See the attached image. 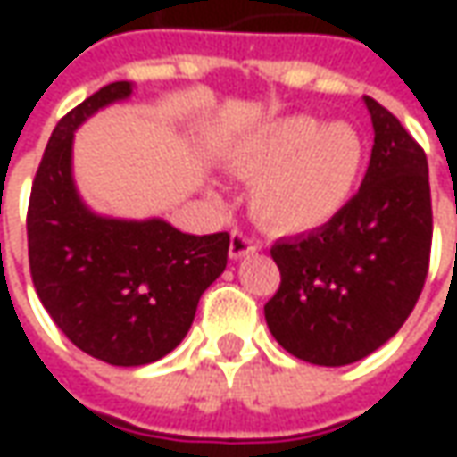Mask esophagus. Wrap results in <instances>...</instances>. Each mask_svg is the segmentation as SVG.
Masks as SVG:
<instances>
[{
    "mask_svg": "<svg viewBox=\"0 0 457 457\" xmlns=\"http://www.w3.org/2000/svg\"><path fill=\"white\" fill-rule=\"evenodd\" d=\"M256 249H259V244H256L254 238H249L246 234H241V231H234V234H231V244H228V256H231V259H241V256L254 254Z\"/></svg>",
    "mask_w": 457,
    "mask_h": 457,
    "instance_id": "34e87169",
    "label": "esophagus"
}]
</instances>
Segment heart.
I'll use <instances>...</instances> for the list:
<instances>
[{
  "label": "heart",
  "instance_id": "b5f03b06",
  "mask_svg": "<svg viewBox=\"0 0 457 457\" xmlns=\"http://www.w3.org/2000/svg\"><path fill=\"white\" fill-rule=\"evenodd\" d=\"M223 165L254 180L249 208L277 234H310L341 216L359 190L366 145L348 121L310 114L270 119L234 137Z\"/></svg>",
  "mask_w": 457,
  "mask_h": 457
}]
</instances>
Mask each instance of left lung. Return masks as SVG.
I'll return each instance as SVG.
<instances>
[{"instance_id": "obj_1", "label": "left lung", "mask_w": 457, "mask_h": 457, "mask_svg": "<svg viewBox=\"0 0 457 457\" xmlns=\"http://www.w3.org/2000/svg\"><path fill=\"white\" fill-rule=\"evenodd\" d=\"M363 104L374 147L361 190L333 223L272 246L282 282L264 305L270 333L315 366L381 348L410 318L430 264L428 157L395 114Z\"/></svg>"}]
</instances>
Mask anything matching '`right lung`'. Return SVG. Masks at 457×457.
I'll return each instance as SVG.
<instances>
[{"mask_svg": "<svg viewBox=\"0 0 457 457\" xmlns=\"http://www.w3.org/2000/svg\"><path fill=\"white\" fill-rule=\"evenodd\" d=\"M132 96L134 83L116 80L62 116L27 211L40 303L68 341L112 366H145L178 348L228 256V234L195 237L165 219L104 216L83 201L73 178L76 129Z\"/></svg>", "mask_w": 457, "mask_h": 457, "instance_id": "right-lung-1", "label": "right lung"}]
</instances>
